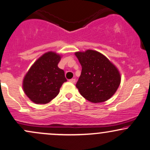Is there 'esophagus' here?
I'll list each match as a JSON object with an SVG mask.
<instances>
[{
    "instance_id": "1",
    "label": "esophagus",
    "mask_w": 150,
    "mask_h": 150,
    "mask_svg": "<svg viewBox=\"0 0 150 150\" xmlns=\"http://www.w3.org/2000/svg\"><path fill=\"white\" fill-rule=\"evenodd\" d=\"M69 81L71 82V83H75L76 79H70Z\"/></svg>"
}]
</instances>
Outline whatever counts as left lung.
Listing matches in <instances>:
<instances>
[{
  "instance_id": "obj_1",
  "label": "left lung",
  "mask_w": 150,
  "mask_h": 150,
  "mask_svg": "<svg viewBox=\"0 0 150 150\" xmlns=\"http://www.w3.org/2000/svg\"><path fill=\"white\" fill-rule=\"evenodd\" d=\"M75 55L82 67L76 84L80 94L93 103H103L112 98L121 83L118 69L98 51L76 52Z\"/></svg>"
}]
</instances>
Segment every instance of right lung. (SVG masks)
I'll return each mask as SVG.
<instances>
[{"label":"right lung","instance_id":"obj_1","mask_svg":"<svg viewBox=\"0 0 150 150\" xmlns=\"http://www.w3.org/2000/svg\"><path fill=\"white\" fill-rule=\"evenodd\" d=\"M61 55L47 52L38 58L26 74L22 87L26 96L36 104H47L59 94L67 81L64 71L57 67Z\"/></svg>","mask_w":150,"mask_h":150}]
</instances>
